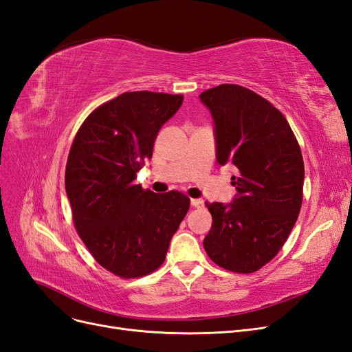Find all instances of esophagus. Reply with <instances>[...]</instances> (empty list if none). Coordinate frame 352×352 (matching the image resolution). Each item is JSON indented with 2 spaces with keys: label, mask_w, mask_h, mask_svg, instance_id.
<instances>
[{
  "label": "esophagus",
  "mask_w": 352,
  "mask_h": 352,
  "mask_svg": "<svg viewBox=\"0 0 352 352\" xmlns=\"http://www.w3.org/2000/svg\"><path fill=\"white\" fill-rule=\"evenodd\" d=\"M190 206H192L194 208H202V207H204V199L192 198V199H190Z\"/></svg>",
  "instance_id": "34e87169"
}]
</instances>
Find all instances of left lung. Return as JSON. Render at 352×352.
Returning a JSON list of instances; mask_svg holds the SVG:
<instances>
[{"label":"left lung","instance_id":"1","mask_svg":"<svg viewBox=\"0 0 352 352\" xmlns=\"http://www.w3.org/2000/svg\"><path fill=\"white\" fill-rule=\"evenodd\" d=\"M199 100L214 123L217 163L239 170L232 202L207 204L212 225L202 243L220 267L252 273L279 252L300 214V145L283 114L239 85H219Z\"/></svg>","mask_w":352,"mask_h":352}]
</instances>
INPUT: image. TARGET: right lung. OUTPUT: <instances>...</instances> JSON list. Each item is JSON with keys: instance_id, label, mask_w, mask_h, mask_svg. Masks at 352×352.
Masks as SVG:
<instances>
[{"instance_id": "obj_1", "label": "right lung", "mask_w": 352, "mask_h": 352, "mask_svg": "<svg viewBox=\"0 0 352 352\" xmlns=\"http://www.w3.org/2000/svg\"><path fill=\"white\" fill-rule=\"evenodd\" d=\"M182 102V95L124 92L94 110L72 144L65 184L74 226L94 258L120 278L157 270L189 210L184 194L133 184Z\"/></svg>"}]
</instances>
